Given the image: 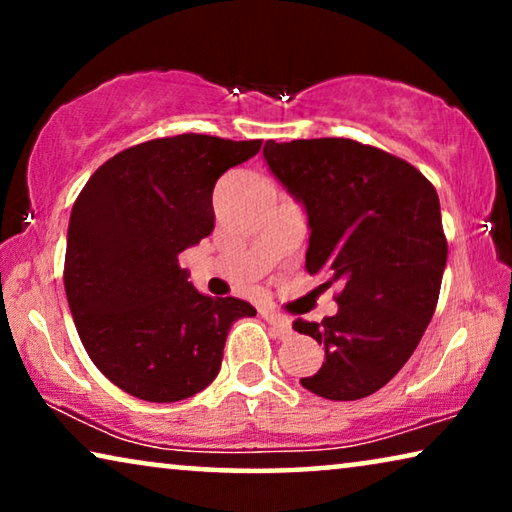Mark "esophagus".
Instances as JSON below:
<instances>
[{"mask_svg": "<svg viewBox=\"0 0 512 512\" xmlns=\"http://www.w3.org/2000/svg\"><path fill=\"white\" fill-rule=\"evenodd\" d=\"M263 317L272 326V331L279 335V338H286V335L291 333V319H286V317H282V314H277V312H263Z\"/></svg>", "mask_w": 512, "mask_h": 512, "instance_id": "esophagus-1", "label": "esophagus"}]
</instances>
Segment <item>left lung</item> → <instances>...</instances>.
<instances>
[{"label": "left lung", "instance_id": "left-lung-1", "mask_svg": "<svg viewBox=\"0 0 512 512\" xmlns=\"http://www.w3.org/2000/svg\"><path fill=\"white\" fill-rule=\"evenodd\" d=\"M270 170L305 205V268L342 284L338 314L296 319L326 349L300 384L328 401L375 394L405 366L436 312L447 261L438 193L403 158L354 139L265 142Z\"/></svg>", "mask_w": 512, "mask_h": 512}]
</instances>
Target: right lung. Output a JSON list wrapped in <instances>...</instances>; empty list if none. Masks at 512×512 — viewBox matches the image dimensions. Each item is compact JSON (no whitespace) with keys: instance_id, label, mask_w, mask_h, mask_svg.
Instances as JSON below:
<instances>
[{"instance_id":"add662e5","label":"right lung","mask_w":512,"mask_h":512,"mask_svg":"<svg viewBox=\"0 0 512 512\" xmlns=\"http://www.w3.org/2000/svg\"><path fill=\"white\" fill-rule=\"evenodd\" d=\"M261 139L160 137L95 170L69 216L65 291L76 331L100 373L151 403L198 394L219 375L240 298L202 296L179 254L214 230L212 191Z\"/></svg>"}]
</instances>
